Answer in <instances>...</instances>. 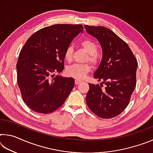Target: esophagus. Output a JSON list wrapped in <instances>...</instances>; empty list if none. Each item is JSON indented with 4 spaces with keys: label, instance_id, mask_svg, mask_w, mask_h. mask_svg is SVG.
<instances>
[{
    "label": "esophagus",
    "instance_id": "34e87169",
    "mask_svg": "<svg viewBox=\"0 0 153 153\" xmlns=\"http://www.w3.org/2000/svg\"><path fill=\"white\" fill-rule=\"evenodd\" d=\"M82 81V80H80V79H76V80H75V84H76V85H77V84H79V83H81Z\"/></svg>",
    "mask_w": 153,
    "mask_h": 153
}]
</instances>
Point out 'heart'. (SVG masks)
<instances>
[{
    "mask_svg": "<svg viewBox=\"0 0 153 153\" xmlns=\"http://www.w3.org/2000/svg\"><path fill=\"white\" fill-rule=\"evenodd\" d=\"M82 47L86 50L90 55V61L93 63H97V56L98 53V46L93 41L90 40H85L81 43ZM73 48L71 46L67 47L65 51V59L67 61H71L73 56ZM91 70V67L88 64L80 65L74 64L67 67L66 74L67 76L74 77L77 79H82L86 76L88 72Z\"/></svg>",
    "mask_w": 153,
    "mask_h": 153,
    "instance_id": "1",
    "label": "heart"
}]
</instances>
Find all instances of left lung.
Here are the masks:
<instances>
[{
	"mask_svg": "<svg viewBox=\"0 0 153 153\" xmlns=\"http://www.w3.org/2000/svg\"><path fill=\"white\" fill-rule=\"evenodd\" d=\"M84 27L97 38L102 50L101 62L94 74V78L102 82L100 85L89 84L87 105L99 117L113 118L129 104L136 87L138 62L127 43L112 30L102 26Z\"/></svg>",
	"mask_w": 153,
	"mask_h": 153,
	"instance_id": "left-lung-1",
	"label": "left lung"
}]
</instances>
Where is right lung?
<instances>
[{
  "instance_id": "right-lung-1",
  "label": "right lung",
  "mask_w": 153,
  "mask_h": 153,
  "mask_svg": "<svg viewBox=\"0 0 153 153\" xmlns=\"http://www.w3.org/2000/svg\"><path fill=\"white\" fill-rule=\"evenodd\" d=\"M80 32L81 24H55L37 31L23 46L16 66L17 84L24 102L33 111L53 112L74 88V78L55 74L63 71L65 49Z\"/></svg>"
}]
</instances>
